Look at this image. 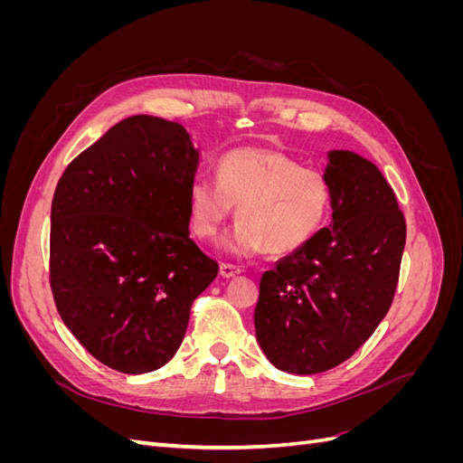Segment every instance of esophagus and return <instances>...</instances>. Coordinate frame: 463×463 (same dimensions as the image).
Returning <instances> with one entry per match:
<instances>
[{
    "mask_svg": "<svg viewBox=\"0 0 463 463\" xmlns=\"http://www.w3.org/2000/svg\"><path fill=\"white\" fill-rule=\"evenodd\" d=\"M240 272H241L240 266L228 264V262H222V264H220V276H222V278H233V276H237Z\"/></svg>",
    "mask_w": 463,
    "mask_h": 463,
    "instance_id": "34e87169",
    "label": "esophagus"
}]
</instances>
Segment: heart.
<instances>
[{
    "mask_svg": "<svg viewBox=\"0 0 463 463\" xmlns=\"http://www.w3.org/2000/svg\"><path fill=\"white\" fill-rule=\"evenodd\" d=\"M332 204L328 177L276 148H235L218 162L216 184L197 177L187 191L189 226L213 240L237 206V226L220 241L235 257L296 253L325 226Z\"/></svg>",
    "mask_w": 463,
    "mask_h": 463,
    "instance_id": "b5f03b06",
    "label": "heart"
}]
</instances>
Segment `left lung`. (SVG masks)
Here are the masks:
<instances>
[{
    "label": "left lung",
    "mask_w": 463,
    "mask_h": 463,
    "mask_svg": "<svg viewBox=\"0 0 463 463\" xmlns=\"http://www.w3.org/2000/svg\"><path fill=\"white\" fill-rule=\"evenodd\" d=\"M332 223L260 278L257 342L279 371L317 374L365 344L394 299L405 220L378 167L330 150Z\"/></svg>",
    "instance_id": "left-lung-1"
}]
</instances>
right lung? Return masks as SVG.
Segmentation results:
<instances>
[{
	"mask_svg": "<svg viewBox=\"0 0 463 463\" xmlns=\"http://www.w3.org/2000/svg\"><path fill=\"white\" fill-rule=\"evenodd\" d=\"M199 150L175 121L133 116L67 165L52 201L50 286L65 326L109 369L143 374L179 349L218 262L189 237Z\"/></svg>",
	"mask_w": 463,
	"mask_h": 463,
	"instance_id": "obj_1",
	"label": "right lung"
}]
</instances>
